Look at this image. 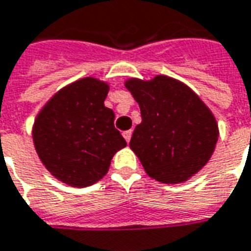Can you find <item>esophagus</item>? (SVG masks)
<instances>
[{"label": "esophagus", "mask_w": 251, "mask_h": 251, "mask_svg": "<svg viewBox=\"0 0 251 251\" xmlns=\"http://www.w3.org/2000/svg\"><path fill=\"white\" fill-rule=\"evenodd\" d=\"M124 138H125L126 141L129 143V141H130V138H131V130L124 131Z\"/></svg>", "instance_id": "obj_1"}]
</instances>
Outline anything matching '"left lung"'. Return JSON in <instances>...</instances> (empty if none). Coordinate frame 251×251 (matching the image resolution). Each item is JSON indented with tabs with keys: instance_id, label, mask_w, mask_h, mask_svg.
I'll use <instances>...</instances> for the list:
<instances>
[{
	"instance_id": "obj_1",
	"label": "left lung",
	"mask_w": 251,
	"mask_h": 251,
	"mask_svg": "<svg viewBox=\"0 0 251 251\" xmlns=\"http://www.w3.org/2000/svg\"><path fill=\"white\" fill-rule=\"evenodd\" d=\"M125 87L141 111L129 145L145 173L168 185L190 179L215 151V115L192 88L173 77L157 75L148 81L131 77Z\"/></svg>"
}]
</instances>
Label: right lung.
Listing matches in <instances>:
<instances>
[{
  "mask_svg": "<svg viewBox=\"0 0 251 251\" xmlns=\"http://www.w3.org/2000/svg\"><path fill=\"white\" fill-rule=\"evenodd\" d=\"M108 84L84 77L61 88L42 107L32 140L47 171L73 187H87L107 174L113 156L126 147L104 106Z\"/></svg>",
  "mask_w": 251,
  "mask_h": 251,
  "instance_id": "obj_1",
  "label": "right lung"
}]
</instances>
